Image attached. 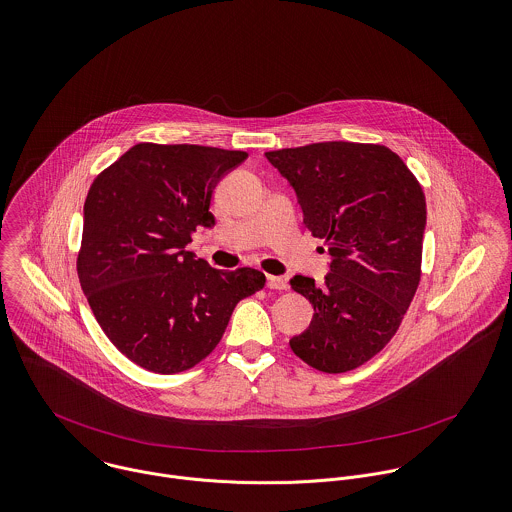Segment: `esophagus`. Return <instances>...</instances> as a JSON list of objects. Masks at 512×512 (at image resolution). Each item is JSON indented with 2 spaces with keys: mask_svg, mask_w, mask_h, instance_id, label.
Instances as JSON below:
<instances>
[{
  "mask_svg": "<svg viewBox=\"0 0 512 512\" xmlns=\"http://www.w3.org/2000/svg\"><path fill=\"white\" fill-rule=\"evenodd\" d=\"M267 287L283 291V289H287V281L283 277H277V275H267Z\"/></svg>",
  "mask_w": 512,
  "mask_h": 512,
  "instance_id": "obj_1",
  "label": "esophagus"
}]
</instances>
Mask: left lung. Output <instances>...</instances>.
<instances>
[{"instance_id": "left-lung-1", "label": "left lung", "mask_w": 512, "mask_h": 512, "mask_svg": "<svg viewBox=\"0 0 512 512\" xmlns=\"http://www.w3.org/2000/svg\"><path fill=\"white\" fill-rule=\"evenodd\" d=\"M265 156L330 253L320 287L305 275L291 279L314 314L289 344L320 372L354 370L392 340L419 285L423 190L404 160L378 144L318 142Z\"/></svg>"}]
</instances>
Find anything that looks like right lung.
<instances>
[{"label":"right lung","instance_id":"add662e5","mask_svg":"<svg viewBox=\"0 0 512 512\" xmlns=\"http://www.w3.org/2000/svg\"><path fill=\"white\" fill-rule=\"evenodd\" d=\"M245 152L196 144H136L93 182L77 271L108 340L134 364L176 374L221 340L235 305L263 289L257 269H211L186 245L219 180Z\"/></svg>","mask_w":512,"mask_h":512}]
</instances>
